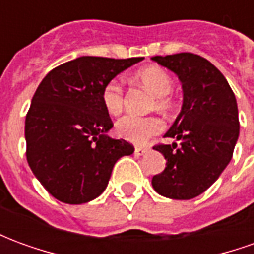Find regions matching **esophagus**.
Returning <instances> with one entry per match:
<instances>
[{
  "instance_id": "1",
  "label": "esophagus",
  "mask_w": 254,
  "mask_h": 254,
  "mask_svg": "<svg viewBox=\"0 0 254 254\" xmlns=\"http://www.w3.org/2000/svg\"><path fill=\"white\" fill-rule=\"evenodd\" d=\"M147 152H148V148H144V147H136V148H134V154L138 155V156L147 154Z\"/></svg>"
}]
</instances>
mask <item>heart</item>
<instances>
[{
	"label": "heart",
	"mask_w": 254,
	"mask_h": 254,
	"mask_svg": "<svg viewBox=\"0 0 254 254\" xmlns=\"http://www.w3.org/2000/svg\"><path fill=\"white\" fill-rule=\"evenodd\" d=\"M140 83L145 88H148L154 95H156V105L160 109H169L173 105L170 92L173 89V78L160 66H148L138 70L136 74ZM102 102L105 109L113 116L121 114L124 110V88L120 80L113 78L107 81L102 89ZM117 134L120 137L129 140L132 143L141 144L149 137L159 134L163 130V122L158 117H138L129 116L122 117L117 122Z\"/></svg>",
	"instance_id": "obj_1"
}]
</instances>
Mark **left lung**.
Listing matches in <instances>:
<instances>
[{"label": "left lung", "mask_w": 254, "mask_h": 254, "mask_svg": "<svg viewBox=\"0 0 254 254\" xmlns=\"http://www.w3.org/2000/svg\"><path fill=\"white\" fill-rule=\"evenodd\" d=\"M181 80L184 103L166 133L180 144H158L165 170L152 177L159 194L190 200L216 181L233 158L240 134L238 107L233 89L218 67L191 53L152 57Z\"/></svg>", "instance_id": "left-lung-1"}]
</instances>
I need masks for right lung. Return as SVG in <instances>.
I'll return each mask as SVG.
<instances>
[{"label": "right lung", "instance_id": "add662e5", "mask_svg": "<svg viewBox=\"0 0 254 254\" xmlns=\"http://www.w3.org/2000/svg\"><path fill=\"white\" fill-rule=\"evenodd\" d=\"M143 57H78L42 80L25 117L27 162L43 188L66 204L91 201L105 190L116 162L133 154L113 127L102 89Z\"/></svg>", "mask_w": 254, "mask_h": 254}]
</instances>
